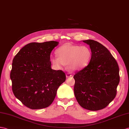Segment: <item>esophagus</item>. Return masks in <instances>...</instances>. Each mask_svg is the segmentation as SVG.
I'll return each mask as SVG.
<instances>
[{
  "label": "esophagus",
  "instance_id": "esophagus-1",
  "mask_svg": "<svg viewBox=\"0 0 129 129\" xmlns=\"http://www.w3.org/2000/svg\"><path fill=\"white\" fill-rule=\"evenodd\" d=\"M72 76V75H71V74H70V73H67V74H66V77H71Z\"/></svg>",
  "mask_w": 129,
  "mask_h": 129
}]
</instances>
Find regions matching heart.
<instances>
[{
	"mask_svg": "<svg viewBox=\"0 0 129 129\" xmlns=\"http://www.w3.org/2000/svg\"><path fill=\"white\" fill-rule=\"evenodd\" d=\"M57 56H52V63L61 69L67 65L68 69L76 71L82 69L91 60L92 52L88 47L80 46L70 43L65 44L56 50Z\"/></svg>",
	"mask_w": 129,
	"mask_h": 129,
	"instance_id": "obj_1",
	"label": "heart"
}]
</instances>
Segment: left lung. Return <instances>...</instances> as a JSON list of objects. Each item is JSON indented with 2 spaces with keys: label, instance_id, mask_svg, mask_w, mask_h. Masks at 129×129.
Segmentation results:
<instances>
[{
  "label": "left lung",
  "instance_id": "left-lung-1",
  "mask_svg": "<svg viewBox=\"0 0 129 129\" xmlns=\"http://www.w3.org/2000/svg\"><path fill=\"white\" fill-rule=\"evenodd\" d=\"M90 47L92 56L85 68L77 71L74 94L83 108L96 111L106 108L114 99L119 83V69L112 54L98 42L82 41Z\"/></svg>",
  "mask_w": 129,
  "mask_h": 129
}]
</instances>
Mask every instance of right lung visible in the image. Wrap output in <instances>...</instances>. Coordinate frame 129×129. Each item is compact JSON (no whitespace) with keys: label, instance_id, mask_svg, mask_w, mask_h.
Returning <instances> with one entry per match:
<instances>
[{"label":"right lung","instance_id":"right-lung-1","mask_svg":"<svg viewBox=\"0 0 129 129\" xmlns=\"http://www.w3.org/2000/svg\"><path fill=\"white\" fill-rule=\"evenodd\" d=\"M56 41L33 42L15 56L10 79L14 94L27 107L40 109L52 103L57 89L66 80L61 70L51 68L50 55Z\"/></svg>","mask_w":129,"mask_h":129}]
</instances>
